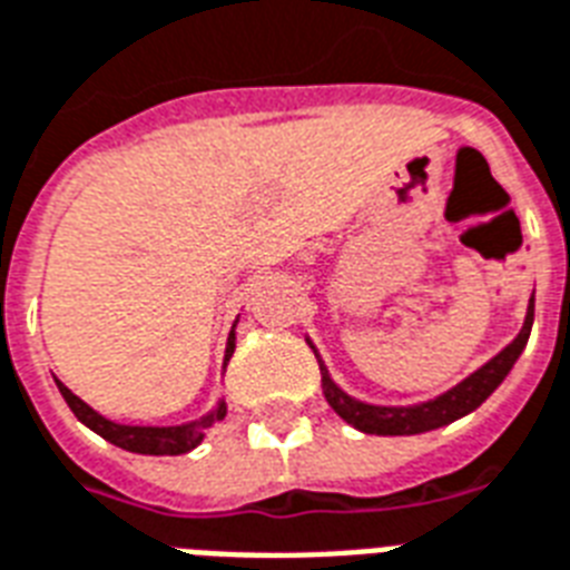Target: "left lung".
<instances>
[{
    "label": "left lung",
    "mask_w": 570,
    "mask_h": 570,
    "mask_svg": "<svg viewBox=\"0 0 570 570\" xmlns=\"http://www.w3.org/2000/svg\"><path fill=\"white\" fill-rule=\"evenodd\" d=\"M532 321H535V297H529L527 317H523V326H520L518 338L505 345L500 354L488 360L482 368H475L470 377L445 390L443 395L436 399H428L422 404H407V407H386V404H365V401L347 395L338 383L330 377L326 365L321 363V354L315 351V345L308 342V347L315 351L317 365H321V386H324L326 404L345 419L347 425H354L356 431L363 434H377V436H410V434H425V431H434V428H443L454 419L473 413L482 401L491 399V392L500 386L509 372L518 363V356L523 354V347L529 342V333H532Z\"/></svg>",
    "instance_id": "left-lung-1"
}]
</instances>
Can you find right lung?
<instances>
[{
	"label": "right lung",
	"mask_w": 570,
	"mask_h": 570,
	"mask_svg": "<svg viewBox=\"0 0 570 570\" xmlns=\"http://www.w3.org/2000/svg\"><path fill=\"white\" fill-rule=\"evenodd\" d=\"M235 354V326H232V333H228V345H225V363L232 360ZM59 386L61 399L68 401V407L73 410V416L82 422L86 428H91L95 434H100L104 440H109L118 449H127V452L136 454H184L189 449H196L202 440H205V431L214 422L225 419V401L219 399L207 416L196 419V422H184V425H121V422H112V419L100 416L97 410H91L82 399H77L73 392L65 386L61 381H56Z\"/></svg>",
	"instance_id": "1"
}]
</instances>
